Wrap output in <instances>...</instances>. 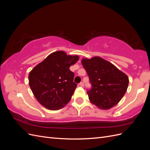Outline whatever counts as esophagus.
<instances>
[{"instance_id": "34e87169", "label": "esophagus", "mask_w": 150, "mask_h": 150, "mask_svg": "<svg viewBox=\"0 0 150 150\" xmlns=\"http://www.w3.org/2000/svg\"><path fill=\"white\" fill-rule=\"evenodd\" d=\"M79 85H80V86H81V87H83V86H84V83L83 82H81V83H79Z\"/></svg>"}]
</instances>
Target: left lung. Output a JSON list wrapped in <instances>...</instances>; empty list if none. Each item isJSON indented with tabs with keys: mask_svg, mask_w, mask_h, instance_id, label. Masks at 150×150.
<instances>
[{
	"mask_svg": "<svg viewBox=\"0 0 150 150\" xmlns=\"http://www.w3.org/2000/svg\"><path fill=\"white\" fill-rule=\"evenodd\" d=\"M81 62L92 86L87 91L90 101L103 110L116 106L126 92L128 77L101 57L83 58Z\"/></svg>",
	"mask_w": 150,
	"mask_h": 150,
	"instance_id": "left-lung-1",
	"label": "left lung"
}]
</instances>
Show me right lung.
Instances as JSON below:
<instances>
[{"label":"right lung","mask_w":150,"mask_h":150,"mask_svg":"<svg viewBox=\"0 0 150 150\" xmlns=\"http://www.w3.org/2000/svg\"><path fill=\"white\" fill-rule=\"evenodd\" d=\"M79 56L67 55L64 51L54 52L39 63L29 74V84L34 96L48 110H57L71 100L77 84L71 66Z\"/></svg>","instance_id":"obj_1"}]
</instances>
